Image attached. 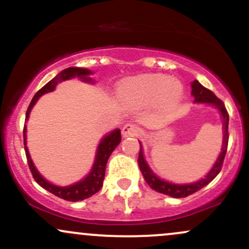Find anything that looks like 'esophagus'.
Masks as SVG:
<instances>
[{
  "instance_id": "obj_1",
  "label": "esophagus",
  "mask_w": 249,
  "mask_h": 249,
  "mask_svg": "<svg viewBox=\"0 0 249 249\" xmlns=\"http://www.w3.org/2000/svg\"><path fill=\"white\" fill-rule=\"evenodd\" d=\"M139 133H141L139 127H137L136 125L133 124H126L122 128V134L123 137H125V138H127V137H136L138 136Z\"/></svg>"
}]
</instances>
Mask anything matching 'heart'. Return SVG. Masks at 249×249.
I'll list each match as a JSON object with an SVG mask.
<instances>
[{"mask_svg": "<svg viewBox=\"0 0 249 249\" xmlns=\"http://www.w3.org/2000/svg\"><path fill=\"white\" fill-rule=\"evenodd\" d=\"M184 85L164 73H146L125 79L117 89V99L133 107L156 104L162 111L172 110L184 97Z\"/></svg>", "mask_w": 249, "mask_h": 249, "instance_id": "obj_1", "label": "heart"}]
</instances>
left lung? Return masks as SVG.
Listing matches in <instances>:
<instances>
[{
	"instance_id": "8db88e82",
	"label": "left lung",
	"mask_w": 249,
	"mask_h": 249,
	"mask_svg": "<svg viewBox=\"0 0 249 249\" xmlns=\"http://www.w3.org/2000/svg\"><path fill=\"white\" fill-rule=\"evenodd\" d=\"M191 95L193 96L194 102L196 104H208L212 105L220 112L222 119V145H221V152L219 153L218 158H216L215 162L210 170L206 176L200 180H196L194 182H190V184H174V182L167 181V180L159 178L156 173L151 170V167L148 166L147 161L145 160L144 157V151H142V142L141 144V151H139V157H138V164L141 167V171L144 176L145 181L147 182L148 186L152 190L157 191V192L166 194L168 196H172V198H185V196H191V194L196 193V191L201 190L202 187H205L206 185L210 184L212 180L218 176L220 170H221L222 162H224L226 151H227V145H228V117L227 110H226L224 103L216 97L211 90H208L205 87H202L200 83L196 81H193L191 83Z\"/></svg>"
}]
</instances>
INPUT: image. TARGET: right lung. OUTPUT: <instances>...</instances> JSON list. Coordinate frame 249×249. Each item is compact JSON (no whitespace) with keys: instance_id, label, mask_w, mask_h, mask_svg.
<instances>
[{"instance_id":"right-lung-1","label":"right lung","mask_w":249,"mask_h":249,"mask_svg":"<svg viewBox=\"0 0 249 249\" xmlns=\"http://www.w3.org/2000/svg\"><path fill=\"white\" fill-rule=\"evenodd\" d=\"M91 75H93V71L85 69V68L71 67L62 70L61 72L53 77L49 83H47L41 90L37 91V93L34 96L33 101L30 103L29 107H28L25 121L29 119L31 110H33L34 105H35L37 101L39 99V97L45 95V93L53 92L59 83L69 81V79L73 78H79L82 82L95 84V81L90 77ZM23 138L25 156H27L28 164H29L34 179L36 180V182L39 186L44 188V190H47L48 192L55 194L56 196H58V198L61 199L68 200V201H81V200L90 198L91 196H93V194L101 190L103 186V181H104L105 167H107L108 157L111 156L113 150H115V148L119 145V142H122L121 130H119V128H116V130L105 134L102 138V141L99 142L98 146H97L95 161H93V165L92 167H91L90 172H89L84 178L79 180V181L73 182V184L68 185V186H58V185H55L53 184V182L48 181V180L38 172L35 164H34L33 159H31L30 157L29 150H28L27 146V125H24Z\"/></svg>"}]
</instances>
